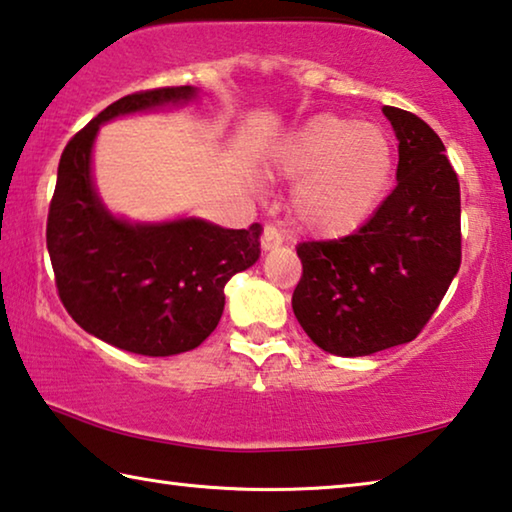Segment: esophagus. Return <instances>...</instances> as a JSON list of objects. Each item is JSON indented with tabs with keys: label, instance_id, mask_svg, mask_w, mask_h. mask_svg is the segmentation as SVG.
I'll use <instances>...</instances> for the list:
<instances>
[{
	"label": "esophagus",
	"instance_id": "34e87169",
	"mask_svg": "<svg viewBox=\"0 0 512 512\" xmlns=\"http://www.w3.org/2000/svg\"><path fill=\"white\" fill-rule=\"evenodd\" d=\"M282 244V232L275 228L273 223H266L264 225V232H262V248L264 250H271L275 246Z\"/></svg>",
	"mask_w": 512,
	"mask_h": 512
}]
</instances>
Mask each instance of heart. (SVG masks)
Segmentation results:
<instances>
[{"label": "heart", "instance_id": "obj_1", "mask_svg": "<svg viewBox=\"0 0 512 512\" xmlns=\"http://www.w3.org/2000/svg\"><path fill=\"white\" fill-rule=\"evenodd\" d=\"M277 167L300 183L293 214L318 235H343L379 205L393 173V149L379 126L318 115L284 140Z\"/></svg>", "mask_w": 512, "mask_h": 512}]
</instances>
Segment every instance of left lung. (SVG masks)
<instances>
[{
	"label": "left lung",
	"mask_w": 512,
	"mask_h": 512,
	"mask_svg": "<svg viewBox=\"0 0 512 512\" xmlns=\"http://www.w3.org/2000/svg\"><path fill=\"white\" fill-rule=\"evenodd\" d=\"M400 140L397 185L352 235L302 241L291 307L318 348L339 357L413 341L461 268V185L436 131L384 106Z\"/></svg>",
	"instance_id": "1"
}]
</instances>
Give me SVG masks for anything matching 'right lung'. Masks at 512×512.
<instances>
[{"mask_svg":"<svg viewBox=\"0 0 512 512\" xmlns=\"http://www.w3.org/2000/svg\"><path fill=\"white\" fill-rule=\"evenodd\" d=\"M194 92L153 88L110 103L67 142L49 203L47 250L67 314L97 339L146 357L198 348L219 325L225 284L259 257L257 223L246 230L201 219L131 225L94 194L90 153L99 124Z\"/></svg>","mask_w":512,"mask_h":512,"instance_id":"obj_1","label":"right lung"}]
</instances>
